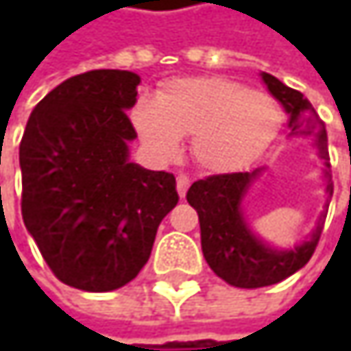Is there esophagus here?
<instances>
[{
	"instance_id": "esophagus-1",
	"label": "esophagus",
	"mask_w": 351,
	"mask_h": 351,
	"mask_svg": "<svg viewBox=\"0 0 351 351\" xmlns=\"http://www.w3.org/2000/svg\"><path fill=\"white\" fill-rule=\"evenodd\" d=\"M189 184H191L189 176H184V175L176 176V191H178V195H180V197H184V193H186Z\"/></svg>"
}]
</instances>
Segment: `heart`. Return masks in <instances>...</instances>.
Returning <instances> with one entry per match:
<instances>
[{"label": "heart", "mask_w": 351, "mask_h": 351, "mask_svg": "<svg viewBox=\"0 0 351 351\" xmlns=\"http://www.w3.org/2000/svg\"><path fill=\"white\" fill-rule=\"evenodd\" d=\"M132 123L146 152L158 162L180 154V138L191 136V154L211 173H236L250 167L278 136V101L242 83L221 77H184L169 81L156 101L140 99Z\"/></svg>", "instance_id": "obj_1"}]
</instances>
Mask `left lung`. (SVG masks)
I'll list each match as a JSON object with an SVG mask.
<instances>
[{
    "label": "left lung",
    "mask_w": 351,
    "mask_h": 351,
    "mask_svg": "<svg viewBox=\"0 0 351 351\" xmlns=\"http://www.w3.org/2000/svg\"><path fill=\"white\" fill-rule=\"evenodd\" d=\"M260 77L270 95L289 113V136L311 134L315 138L317 154L323 160L325 205L309 238L295 247L282 250L266 244L260 236H256L244 215L245 193L264 173V167L252 173L213 175L193 182L186 191V201L199 215L203 256L219 278L238 289L270 287L301 270L315 252L333 195L325 123L319 119L303 93L287 87L268 73H260Z\"/></svg>",
    "instance_id": "1"
}]
</instances>
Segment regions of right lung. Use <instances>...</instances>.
I'll return each mask as SVG.
<instances>
[{"label":"right lung","instance_id":"obj_1","mask_svg":"<svg viewBox=\"0 0 351 351\" xmlns=\"http://www.w3.org/2000/svg\"><path fill=\"white\" fill-rule=\"evenodd\" d=\"M138 85L117 69L71 77L34 107L20 144L26 230L54 276L87 293L134 280L178 203L171 173L130 162Z\"/></svg>","mask_w":351,"mask_h":351}]
</instances>
